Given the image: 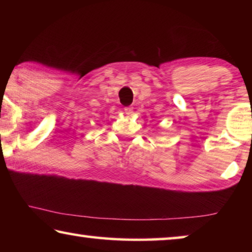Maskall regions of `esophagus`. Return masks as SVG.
<instances>
[{
	"instance_id": "obj_1",
	"label": "esophagus",
	"mask_w": 252,
	"mask_h": 252,
	"mask_svg": "<svg viewBox=\"0 0 252 252\" xmlns=\"http://www.w3.org/2000/svg\"><path fill=\"white\" fill-rule=\"evenodd\" d=\"M125 112H126V114H127V116H129V114H131L132 112H133V109H132L131 106H126Z\"/></svg>"
}]
</instances>
